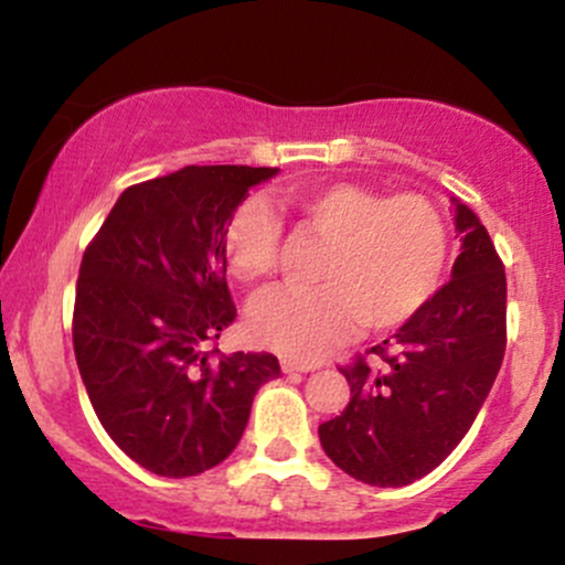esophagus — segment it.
<instances>
[{
    "label": "esophagus",
    "instance_id": "esophagus-1",
    "mask_svg": "<svg viewBox=\"0 0 565 565\" xmlns=\"http://www.w3.org/2000/svg\"><path fill=\"white\" fill-rule=\"evenodd\" d=\"M281 369H284V372H287V374H297V372H300V374H305V372H313V364H305V361H291V359H284L281 361Z\"/></svg>",
    "mask_w": 565,
    "mask_h": 565
}]
</instances>
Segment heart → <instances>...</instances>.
<instances>
[{
  "mask_svg": "<svg viewBox=\"0 0 565 565\" xmlns=\"http://www.w3.org/2000/svg\"><path fill=\"white\" fill-rule=\"evenodd\" d=\"M278 204L297 228L327 242L319 287H281L257 297L249 332L263 348L313 361L361 323L374 332L404 327L436 297L449 260V231L423 193L382 196L361 183L289 188ZM281 223L263 199H246L225 225L231 274L257 284L276 270Z\"/></svg>",
  "mask_w": 565,
  "mask_h": 565,
  "instance_id": "heart-1",
  "label": "heart"
}]
</instances>
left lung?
<instances>
[{
	"label": "left lung",
	"instance_id": "1",
	"mask_svg": "<svg viewBox=\"0 0 565 565\" xmlns=\"http://www.w3.org/2000/svg\"><path fill=\"white\" fill-rule=\"evenodd\" d=\"M451 281L393 340L342 366L350 404L319 427L327 457L380 489L436 470L470 430L508 345V278L489 231L454 199Z\"/></svg>",
	"mask_w": 565,
	"mask_h": 565
}]
</instances>
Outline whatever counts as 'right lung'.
Instances as JSON below:
<instances>
[{"mask_svg":"<svg viewBox=\"0 0 565 565\" xmlns=\"http://www.w3.org/2000/svg\"><path fill=\"white\" fill-rule=\"evenodd\" d=\"M276 167H183L129 185L84 249L74 353L114 444L140 468L185 478L236 449L274 353L223 355L206 342L236 319L225 225Z\"/></svg>","mask_w":565,"mask_h":565,"instance_id":"right-lung-1","label":"right lung"}]
</instances>
